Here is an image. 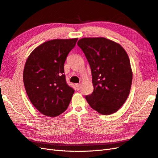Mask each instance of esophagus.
<instances>
[{
	"label": "esophagus",
	"mask_w": 158,
	"mask_h": 158,
	"mask_svg": "<svg viewBox=\"0 0 158 158\" xmlns=\"http://www.w3.org/2000/svg\"><path fill=\"white\" fill-rule=\"evenodd\" d=\"M75 87L77 90H79L81 88V84H75Z\"/></svg>",
	"instance_id": "34e87169"
}]
</instances>
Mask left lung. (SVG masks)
<instances>
[{"mask_svg":"<svg viewBox=\"0 0 158 158\" xmlns=\"http://www.w3.org/2000/svg\"><path fill=\"white\" fill-rule=\"evenodd\" d=\"M77 45L91 67L93 92L85 97L99 114L117 112L130 94L132 70L128 54L121 45L102 37L83 38Z\"/></svg>","mask_w":158,"mask_h":158,"instance_id":"left-lung-1","label":"left lung"}]
</instances>
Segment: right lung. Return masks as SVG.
<instances>
[{
	"label": "right lung",
	"mask_w": 158,
	"mask_h": 158,
	"mask_svg": "<svg viewBox=\"0 0 158 158\" xmlns=\"http://www.w3.org/2000/svg\"><path fill=\"white\" fill-rule=\"evenodd\" d=\"M77 40H49L27 58L23 71L26 91L31 104L44 115L59 116L69 105L75 91L66 83L64 63Z\"/></svg>",
	"instance_id": "obj_1"
}]
</instances>
